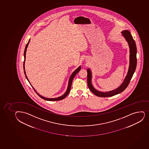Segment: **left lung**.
Here are the masks:
<instances>
[{
    "label": "left lung",
    "mask_w": 149,
    "mask_h": 149,
    "mask_svg": "<svg viewBox=\"0 0 149 149\" xmlns=\"http://www.w3.org/2000/svg\"><path fill=\"white\" fill-rule=\"evenodd\" d=\"M122 35L126 39L127 42L129 44L130 47V65L129 70L127 72V75L125 78L124 81L123 83L120 86L116 89L113 91H109L108 92H101L97 91L92 86L91 83V78H92V74L91 70L88 68L87 70L88 76H87V81L89 89L91 91L97 96L101 97H111L114 95H116L118 94L123 92L129 85L131 79L132 78V76L134 75V72L135 71L137 65L136 53L137 48L135 42L132 36L130 34V31L128 30H124L122 32Z\"/></svg>",
    "instance_id": "left-lung-1"
}]
</instances>
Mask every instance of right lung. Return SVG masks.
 Wrapping results in <instances>:
<instances>
[{
  "label": "right lung",
  "mask_w": 149,
  "mask_h": 149,
  "mask_svg": "<svg viewBox=\"0 0 149 149\" xmlns=\"http://www.w3.org/2000/svg\"><path fill=\"white\" fill-rule=\"evenodd\" d=\"M30 40H29V41L28 42V43H27V45H26V46H25V50L24 52V62H23V69H24V72L25 75V77H26V78L27 79V80H28V81H29V83H30V84L31 85V86L34 89V91H35L36 93H37V94L40 97V98H42V99H43L44 100H47V101H59V100H63V99L65 98V97H66L67 96H68V94H69V92H70V91L71 87V84H72V81H73V80L74 78V77L79 72V71L81 70V66H79L77 69H76L74 71L73 73H72V75H71L70 77V78H69V81H68V88H67V90H66V92H65V94H63V95H62L61 96L58 97V98H45V97L42 96L41 95H40L38 93V92L36 91L35 89H34V88L31 85V84L30 83L29 81L28 80V79L27 77V76L26 75V72H25V67H24V65H25V57H26V50H27V48L28 45H29V43Z\"/></svg>",
  "instance_id": "obj_1"
}]
</instances>
